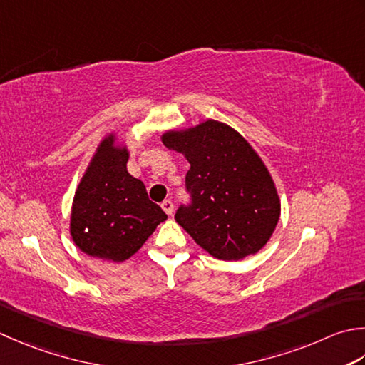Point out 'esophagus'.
Listing matches in <instances>:
<instances>
[{"label": "esophagus", "mask_w": 365, "mask_h": 365, "mask_svg": "<svg viewBox=\"0 0 365 365\" xmlns=\"http://www.w3.org/2000/svg\"><path fill=\"white\" fill-rule=\"evenodd\" d=\"M161 207H163V210L168 213V215H173V212H174V202L170 201V199H166V201H163V202H161Z\"/></svg>", "instance_id": "esophagus-1"}]
</instances>
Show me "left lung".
Wrapping results in <instances>:
<instances>
[{"instance_id":"left-lung-1","label":"left lung","mask_w":365,"mask_h":365,"mask_svg":"<svg viewBox=\"0 0 365 365\" xmlns=\"http://www.w3.org/2000/svg\"><path fill=\"white\" fill-rule=\"evenodd\" d=\"M163 144L190 163L185 187L191 202L178 207L177 223L217 259L258 253L280 218V199L252 145L215 120L163 134Z\"/></svg>"}]
</instances>
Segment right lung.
<instances>
[{"label":"right lung","instance_id":"obj_1","mask_svg":"<svg viewBox=\"0 0 365 365\" xmlns=\"http://www.w3.org/2000/svg\"><path fill=\"white\" fill-rule=\"evenodd\" d=\"M110 134L99 144L74 196L71 235L83 253L121 262L138 252L168 218L145 185L128 174V150Z\"/></svg>","mask_w":365,"mask_h":365}]
</instances>
